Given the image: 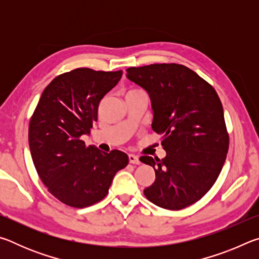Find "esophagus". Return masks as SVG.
Segmentation results:
<instances>
[{"mask_svg": "<svg viewBox=\"0 0 259 259\" xmlns=\"http://www.w3.org/2000/svg\"><path fill=\"white\" fill-rule=\"evenodd\" d=\"M129 162L133 164H139L140 161H139V157L137 155H134V154H129Z\"/></svg>", "mask_w": 259, "mask_h": 259, "instance_id": "obj_1", "label": "esophagus"}]
</instances>
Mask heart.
Masks as SVG:
<instances>
[{"mask_svg":"<svg viewBox=\"0 0 259 259\" xmlns=\"http://www.w3.org/2000/svg\"><path fill=\"white\" fill-rule=\"evenodd\" d=\"M137 93H143V90L140 89H131L129 91H126L125 95H130V94H137Z\"/></svg>","mask_w":259,"mask_h":259,"instance_id":"1","label":"heart"}]
</instances>
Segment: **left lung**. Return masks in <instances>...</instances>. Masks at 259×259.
I'll return each instance as SVG.
<instances>
[{"label":"left lung","instance_id":"left-lung-1","mask_svg":"<svg viewBox=\"0 0 259 259\" xmlns=\"http://www.w3.org/2000/svg\"><path fill=\"white\" fill-rule=\"evenodd\" d=\"M126 77L145 89L153 109L152 128L162 136L166 155L140 156L155 170L144 190L157 207L181 210L212 187L229 151L224 111L213 88L184 65L153 64L126 69Z\"/></svg>","mask_w":259,"mask_h":259}]
</instances>
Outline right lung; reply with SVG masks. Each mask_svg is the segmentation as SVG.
<instances>
[{
    "label": "right lung",
    "mask_w": 259,
    "mask_h": 259,
    "mask_svg": "<svg viewBox=\"0 0 259 259\" xmlns=\"http://www.w3.org/2000/svg\"><path fill=\"white\" fill-rule=\"evenodd\" d=\"M122 71L76 68L60 74L41 95L32 115L28 143L42 183L60 202L84 208L102 201L115 174L128 164L125 153L99 151L81 137L90 134L100 100Z\"/></svg>",
    "instance_id": "add662e5"
}]
</instances>
